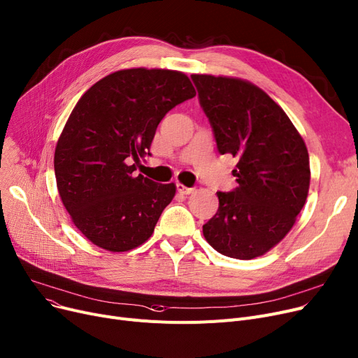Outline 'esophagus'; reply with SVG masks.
Instances as JSON below:
<instances>
[{
    "label": "esophagus",
    "instance_id": "1",
    "mask_svg": "<svg viewBox=\"0 0 358 358\" xmlns=\"http://www.w3.org/2000/svg\"><path fill=\"white\" fill-rule=\"evenodd\" d=\"M177 190L181 194H192L194 192V189H192V187H185L182 184H177Z\"/></svg>",
    "mask_w": 358,
    "mask_h": 358
}]
</instances>
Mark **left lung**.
Wrapping results in <instances>:
<instances>
[{"label": "left lung", "instance_id": "left-lung-1", "mask_svg": "<svg viewBox=\"0 0 358 358\" xmlns=\"http://www.w3.org/2000/svg\"><path fill=\"white\" fill-rule=\"evenodd\" d=\"M220 155L238 159L232 192H217L219 209L203 224L210 245L231 258L251 259L283 239L305 206L309 155L278 104L254 84L192 75Z\"/></svg>", "mask_w": 358, "mask_h": 358}]
</instances>
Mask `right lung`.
Returning a JSON list of instances; mask_svg holds the SVG:
<instances>
[{"label": "right lung", "mask_w": 358, "mask_h": 358, "mask_svg": "<svg viewBox=\"0 0 358 358\" xmlns=\"http://www.w3.org/2000/svg\"><path fill=\"white\" fill-rule=\"evenodd\" d=\"M194 96L182 72L134 68L107 75L73 107L55 149V176L73 224L94 245L123 252L152 235L176 185L136 176V164L150 155L166 113Z\"/></svg>", "instance_id": "obj_1"}]
</instances>
